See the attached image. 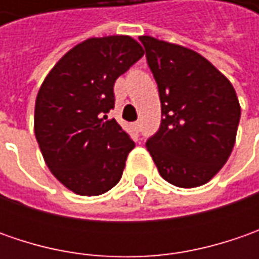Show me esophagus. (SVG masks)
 Returning a JSON list of instances; mask_svg holds the SVG:
<instances>
[{
    "label": "esophagus",
    "mask_w": 259,
    "mask_h": 259,
    "mask_svg": "<svg viewBox=\"0 0 259 259\" xmlns=\"http://www.w3.org/2000/svg\"><path fill=\"white\" fill-rule=\"evenodd\" d=\"M133 126H134L135 131H140V130H141V122H134Z\"/></svg>",
    "instance_id": "obj_1"
}]
</instances>
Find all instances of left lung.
I'll use <instances>...</instances> for the list:
<instances>
[{
    "label": "left lung",
    "mask_w": 259,
    "mask_h": 259,
    "mask_svg": "<svg viewBox=\"0 0 259 259\" xmlns=\"http://www.w3.org/2000/svg\"><path fill=\"white\" fill-rule=\"evenodd\" d=\"M140 41L161 102V124L145 147L168 183L183 189L207 183L234 148L241 118L234 86L190 49L150 35Z\"/></svg>",
    "instance_id": "left-lung-1"
}]
</instances>
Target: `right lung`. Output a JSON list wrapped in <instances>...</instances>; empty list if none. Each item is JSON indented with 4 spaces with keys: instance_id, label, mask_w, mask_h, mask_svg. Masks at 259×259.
Wrapping results in <instances>:
<instances>
[{
    "instance_id": "1",
    "label": "right lung",
    "mask_w": 259,
    "mask_h": 259,
    "mask_svg": "<svg viewBox=\"0 0 259 259\" xmlns=\"http://www.w3.org/2000/svg\"><path fill=\"white\" fill-rule=\"evenodd\" d=\"M144 56L130 35L88 38L46 76L34 109V133L50 171L80 196H98L121 180L135 147L115 119V80Z\"/></svg>"
}]
</instances>
